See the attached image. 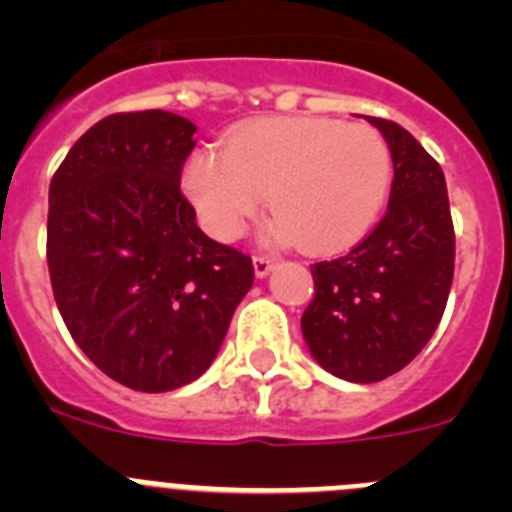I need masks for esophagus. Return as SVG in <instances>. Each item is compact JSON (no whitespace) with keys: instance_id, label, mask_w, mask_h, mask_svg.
<instances>
[{"instance_id":"obj_1","label":"esophagus","mask_w":512,"mask_h":512,"mask_svg":"<svg viewBox=\"0 0 512 512\" xmlns=\"http://www.w3.org/2000/svg\"><path fill=\"white\" fill-rule=\"evenodd\" d=\"M274 264H277L274 256H264V253H256V256H253V271H256V277L259 279H264L266 274L274 269Z\"/></svg>"}]
</instances>
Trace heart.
Listing matches in <instances>:
<instances>
[{
    "label": "heart",
    "mask_w": 512,
    "mask_h": 512,
    "mask_svg": "<svg viewBox=\"0 0 512 512\" xmlns=\"http://www.w3.org/2000/svg\"><path fill=\"white\" fill-rule=\"evenodd\" d=\"M392 184L390 143L366 122L264 117L187 158L182 189L215 238H238L271 194L279 238L341 253L377 223Z\"/></svg>",
    "instance_id": "1"
}]
</instances>
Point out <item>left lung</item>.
I'll use <instances>...</instances> for the list:
<instances>
[{"label": "left lung", "mask_w": 512, "mask_h": 512, "mask_svg": "<svg viewBox=\"0 0 512 512\" xmlns=\"http://www.w3.org/2000/svg\"><path fill=\"white\" fill-rule=\"evenodd\" d=\"M366 120L390 143V205L359 246L312 264L315 297L302 312V336L315 361L359 384L400 372L431 341L449 300L456 253L436 158L397 122Z\"/></svg>", "instance_id": "obj_1"}]
</instances>
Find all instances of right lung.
<instances>
[{
	"instance_id": "1",
	"label": "right lung",
	"mask_w": 512,
	"mask_h": 512,
	"mask_svg": "<svg viewBox=\"0 0 512 512\" xmlns=\"http://www.w3.org/2000/svg\"><path fill=\"white\" fill-rule=\"evenodd\" d=\"M187 117H104L71 146L48 192V271L61 318L94 366L138 392L194 382L215 361L251 256L212 241L182 194Z\"/></svg>"
}]
</instances>
